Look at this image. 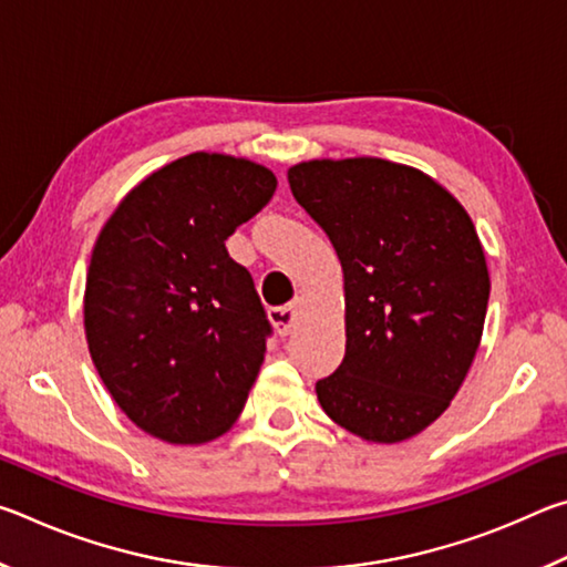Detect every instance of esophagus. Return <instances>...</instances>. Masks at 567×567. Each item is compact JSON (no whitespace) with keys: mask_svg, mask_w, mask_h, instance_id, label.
I'll return each instance as SVG.
<instances>
[{"mask_svg":"<svg viewBox=\"0 0 567 567\" xmlns=\"http://www.w3.org/2000/svg\"><path fill=\"white\" fill-rule=\"evenodd\" d=\"M297 310H300V297H297V300H292V302H287V305L272 307L270 322L275 324L277 334H282V338H285V334L292 330V324L297 322Z\"/></svg>","mask_w":567,"mask_h":567,"instance_id":"1","label":"esophagus"}]
</instances>
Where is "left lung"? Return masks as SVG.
I'll list each match as a JSON object with an SVG mask.
<instances>
[{"instance_id": "1", "label": "left lung", "mask_w": 567, "mask_h": 567, "mask_svg": "<svg viewBox=\"0 0 567 567\" xmlns=\"http://www.w3.org/2000/svg\"><path fill=\"white\" fill-rule=\"evenodd\" d=\"M344 277V360L320 380L328 417L368 443H402L443 415L475 360L491 297L465 207L415 167L380 157L287 169Z\"/></svg>"}]
</instances>
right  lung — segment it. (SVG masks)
<instances>
[{
  "mask_svg": "<svg viewBox=\"0 0 567 567\" xmlns=\"http://www.w3.org/2000/svg\"><path fill=\"white\" fill-rule=\"evenodd\" d=\"M275 187L252 159L192 152L142 179L104 223L84 334L104 388L147 435L203 445L243 412L270 322L225 239Z\"/></svg>",
  "mask_w": 567,
  "mask_h": 567,
  "instance_id": "right-lung-1",
  "label": "right lung"
}]
</instances>
